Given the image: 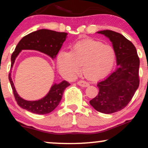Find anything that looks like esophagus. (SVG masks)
I'll use <instances>...</instances> for the list:
<instances>
[{"label": "esophagus", "instance_id": "obj_1", "mask_svg": "<svg viewBox=\"0 0 148 148\" xmlns=\"http://www.w3.org/2000/svg\"><path fill=\"white\" fill-rule=\"evenodd\" d=\"M77 84L79 85V86H81V87H84V88L88 87V86H90L89 84H88V82H86V81H78Z\"/></svg>", "mask_w": 148, "mask_h": 148}]
</instances>
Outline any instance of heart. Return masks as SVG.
<instances>
[{"label": "heart", "mask_w": 148, "mask_h": 148, "mask_svg": "<svg viewBox=\"0 0 148 148\" xmlns=\"http://www.w3.org/2000/svg\"><path fill=\"white\" fill-rule=\"evenodd\" d=\"M115 60V53L111 46L85 39L74 44L70 51H60L57 56V66L62 76L74 79L81 72L82 65L85 76L97 80L110 72Z\"/></svg>", "instance_id": "obj_1"}]
</instances>
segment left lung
Masks as SVG:
<instances>
[{"mask_svg":"<svg viewBox=\"0 0 148 148\" xmlns=\"http://www.w3.org/2000/svg\"><path fill=\"white\" fill-rule=\"evenodd\" d=\"M112 42L117 69L97 84L99 93L90 101L95 109L111 114L123 109L139 86L140 60L133 44L120 33L106 30L98 31Z\"/></svg>","mask_w":148,"mask_h":148,"instance_id":"1","label":"left lung"}]
</instances>
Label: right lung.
<instances>
[{
	"mask_svg": "<svg viewBox=\"0 0 148 148\" xmlns=\"http://www.w3.org/2000/svg\"><path fill=\"white\" fill-rule=\"evenodd\" d=\"M67 35L66 33L48 29H40L25 35L20 40L12 54L11 69L13 67L16 57L22 50L37 51L54 59L65 41ZM9 80L18 106L26 111L40 115L47 114L53 111L60 102L65 88L70 85L66 81L54 84L49 92L42 99L36 101H28L18 95L12 79L11 73L9 74Z\"/></svg>",
	"mask_w": 148,
	"mask_h": 148,
	"instance_id": "add662e5",
	"label": "right lung"
}]
</instances>
